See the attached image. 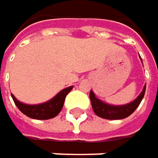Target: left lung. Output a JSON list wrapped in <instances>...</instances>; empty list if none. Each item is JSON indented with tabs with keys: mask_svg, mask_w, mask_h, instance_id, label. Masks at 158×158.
Listing matches in <instances>:
<instances>
[{
	"mask_svg": "<svg viewBox=\"0 0 158 158\" xmlns=\"http://www.w3.org/2000/svg\"><path fill=\"white\" fill-rule=\"evenodd\" d=\"M141 60H142V59H141ZM145 88H146V84L144 85L143 91L133 101H131L126 105H121V106H114V105H110V104H108V103L102 101L101 99L98 98L96 97L95 93L91 90L89 97H90L93 110L98 117L106 118V119H121V118H127L131 113H133L134 110L140 105L142 99L143 98V96L145 93Z\"/></svg>",
	"mask_w": 158,
	"mask_h": 158,
	"instance_id": "1",
	"label": "left lung"
}]
</instances>
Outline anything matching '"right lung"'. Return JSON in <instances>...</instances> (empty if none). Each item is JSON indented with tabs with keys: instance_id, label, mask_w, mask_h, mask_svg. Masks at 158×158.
Instances as JSON below:
<instances>
[{
	"instance_id": "right-lung-1",
	"label": "right lung",
	"mask_w": 158,
	"mask_h": 158,
	"mask_svg": "<svg viewBox=\"0 0 158 158\" xmlns=\"http://www.w3.org/2000/svg\"><path fill=\"white\" fill-rule=\"evenodd\" d=\"M72 89L73 85L66 87L60 91L54 98H52L48 101L37 105H28L22 103L13 94H11V96L19 110L27 117L36 119H48L56 117L60 112L64 104L65 98Z\"/></svg>"
}]
</instances>
